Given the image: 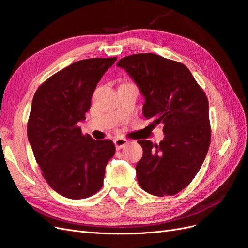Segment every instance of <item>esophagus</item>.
Returning <instances> with one entry per match:
<instances>
[{"mask_svg":"<svg viewBox=\"0 0 248 248\" xmlns=\"http://www.w3.org/2000/svg\"><path fill=\"white\" fill-rule=\"evenodd\" d=\"M114 144L117 150H120L124 148L127 144H128V140H125V139H121V138H117L114 140Z\"/></svg>","mask_w":248,"mask_h":248,"instance_id":"esophagus-1","label":"esophagus"}]
</instances>
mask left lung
I'll list each match as a JSON object with an SVG mask.
<instances>
[{"label": "left lung", "mask_w": 248, "mask_h": 248, "mask_svg": "<svg viewBox=\"0 0 248 248\" xmlns=\"http://www.w3.org/2000/svg\"><path fill=\"white\" fill-rule=\"evenodd\" d=\"M123 68L145 97L142 115L163 124L159 145L140 140V186L156 197L174 196L196 177L211 140L209 102L187 67L155 54L125 57Z\"/></svg>", "instance_id": "8db88e82"}]
</instances>
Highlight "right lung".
Returning a JSON list of instances; mask_svg holds the SVG:
<instances>
[{"label": "right lung", "instance_id": "1", "mask_svg": "<svg viewBox=\"0 0 248 248\" xmlns=\"http://www.w3.org/2000/svg\"><path fill=\"white\" fill-rule=\"evenodd\" d=\"M116 60H80L51 76L33 97L28 140L44 179L65 198L86 199L98 191L115 154L114 142L84 136L78 123L86 120L96 86Z\"/></svg>", "mask_w": 248, "mask_h": 248}]
</instances>
